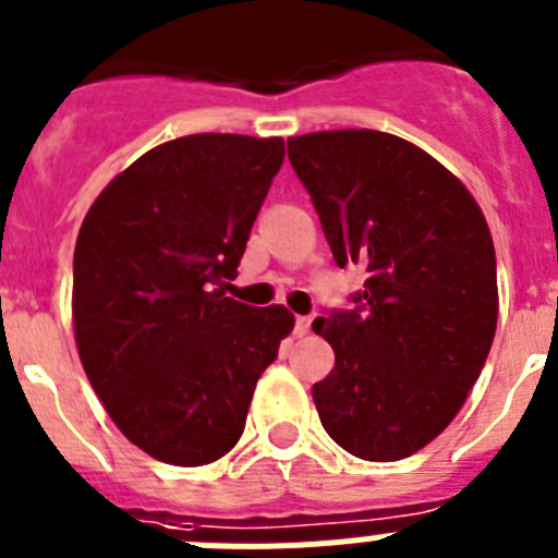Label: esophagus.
I'll return each instance as SVG.
<instances>
[{"label":"esophagus","mask_w":558,"mask_h":558,"mask_svg":"<svg viewBox=\"0 0 558 558\" xmlns=\"http://www.w3.org/2000/svg\"><path fill=\"white\" fill-rule=\"evenodd\" d=\"M294 332H296V336H308V332H311V316H296Z\"/></svg>","instance_id":"1"}]
</instances>
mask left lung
<instances>
[{
  "instance_id": "1",
  "label": "left lung",
  "mask_w": 558,
  "mask_h": 558,
  "mask_svg": "<svg viewBox=\"0 0 558 558\" xmlns=\"http://www.w3.org/2000/svg\"><path fill=\"white\" fill-rule=\"evenodd\" d=\"M289 159L338 267L368 275L355 308L314 322L336 352L314 385L322 426L361 460H404L454 421L493 347L490 228L465 184L397 134L289 137Z\"/></svg>"
}]
</instances>
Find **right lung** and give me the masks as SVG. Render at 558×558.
<instances>
[{
    "mask_svg": "<svg viewBox=\"0 0 558 558\" xmlns=\"http://www.w3.org/2000/svg\"><path fill=\"white\" fill-rule=\"evenodd\" d=\"M283 140L190 134L114 175L74 250V336L109 418L168 465L236 446L264 368L294 327L283 305L226 296Z\"/></svg>",
    "mask_w": 558,
    "mask_h": 558,
    "instance_id": "1",
    "label": "right lung"
}]
</instances>
